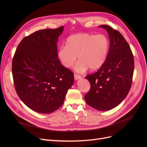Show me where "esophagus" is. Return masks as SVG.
Returning <instances> with one entry per match:
<instances>
[{
  "label": "esophagus",
  "mask_w": 147,
  "mask_h": 147,
  "mask_svg": "<svg viewBox=\"0 0 147 147\" xmlns=\"http://www.w3.org/2000/svg\"><path fill=\"white\" fill-rule=\"evenodd\" d=\"M81 78H82V77L80 75H78V74H75L74 75V78H75V80H77Z\"/></svg>",
  "instance_id": "esophagus-1"
}]
</instances>
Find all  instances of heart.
I'll list each match as a JSON object with an SVG mask.
<instances>
[{
	"label": "heart",
	"instance_id": "1",
	"mask_svg": "<svg viewBox=\"0 0 147 147\" xmlns=\"http://www.w3.org/2000/svg\"><path fill=\"white\" fill-rule=\"evenodd\" d=\"M109 48V38L105 35L80 33L67 39L65 46L59 48L57 57L65 67L70 68L77 56L79 61L75 70L83 72L88 67L91 70L99 69L106 61Z\"/></svg>",
	"mask_w": 147,
	"mask_h": 147
}]
</instances>
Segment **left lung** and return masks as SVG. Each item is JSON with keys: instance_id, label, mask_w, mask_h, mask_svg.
<instances>
[{"instance_id": "left-lung-1", "label": "left lung", "mask_w": 147, "mask_h": 147, "mask_svg": "<svg viewBox=\"0 0 147 147\" xmlns=\"http://www.w3.org/2000/svg\"><path fill=\"white\" fill-rule=\"evenodd\" d=\"M110 38L109 54L104 64L94 74L85 77L91 84L84 96L92 108L106 111L116 107L126 98L131 87L134 60L131 48L118 30L101 25Z\"/></svg>"}]
</instances>
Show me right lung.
Instances as JSON below:
<instances>
[{
    "label": "right lung",
    "mask_w": 147,
    "mask_h": 147,
    "mask_svg": "<svg viewBox=\"0 0 147 147\" xmlns=\"http://www.w3.org/2000/svg\"><path fill=\"white\" fill-rule=\"evenodd\" d=\"M64 26L36 31L22 40L12 61L15 90L21 101L40 113H50L63 104L74 82V73L62 65L57 42Z\"/></svg>",
    "instance_id": "1"
}]
</instances>
